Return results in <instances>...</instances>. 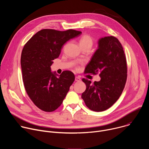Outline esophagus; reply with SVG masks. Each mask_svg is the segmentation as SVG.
<instances>
[{
  "label": "esophagus",
  "instance_id": "1",
  "mask_svg": "<svg viewBox=\"0 0 149 149\" xmlns=\"http://www.w3.org/2000/svg\"><path fill=\"white\" fill-rule=\"evenodd\" d=\"M81 79V78H79V77H75V81H77V82H79V81H80Z\"/></svg>",
  "mask_w": 149,
  "mask_h": 149
}]
</instances>
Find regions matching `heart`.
Instances as JSON below:
<instances>
[{"label":"heart","mask_w":149,"mask_h":149,"mask_svg":"<svg viewBox=\"0 0 149 149\" xmlns=\"http://www.w3.org/2000/svg\"><path fill=\"white\" fill-rule=\"evenodd\" d=\"M93 44V38L88 35H83L79 39V44L81 47L88 46L91 48Z\"/></svg>","instance_id":"obj_1"}]
</instances>
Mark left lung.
<instances>
[{
	"instance_id": "1",
	"label": "left lung",
	"mask_w": 149,
	"mask_h": 149,
	"mask_svg": "<svg viewBox=\"0 0 149 149\" xmlns=\"http://www.w3.org/2000/svg\"><path fill=\"white\" fill-rule=\"evenodd\" d=\"M98 45L85 73H100L101 79L91 83L83 78L86 90L81 97L88 108L99 112L111 107L119 98L125 87L127 68L124 52L118 39L105 36L98 40Z\"/></svg>"
}]
</instances>
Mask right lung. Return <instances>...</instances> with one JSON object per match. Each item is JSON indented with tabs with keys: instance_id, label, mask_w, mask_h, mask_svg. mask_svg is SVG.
<instances>
[{
	"instance_id": "obj_1",
	"label": "right lung",
	"mask_w": 149,
	"mask_h": 149,
	"mask_svg": "<svg viewBox=\"0 0 149 149\" xmlns=\"http://www.w3.org/2000/svg\"><path fill=\"white\" fill-rule=\"evenodd\" d=\"M81 33L73 29H42L25 45L20 58L24 84L28 96L39 109L52 112L64 100L75 80L74 74L64 71L59 75L51 71V66L65 42Z\"/></svg>"
}]
</instances>
